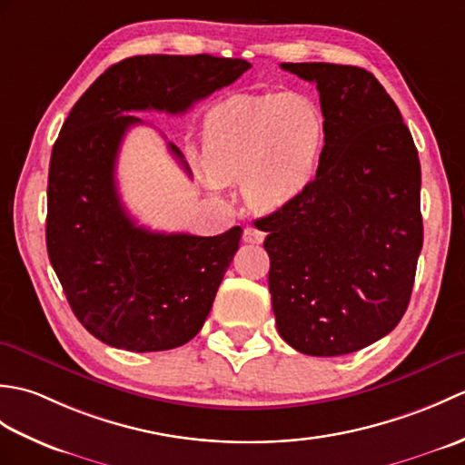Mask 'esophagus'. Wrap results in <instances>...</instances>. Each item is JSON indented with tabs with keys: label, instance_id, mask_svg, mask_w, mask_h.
<instances>
[{
	"label": "esophagus",
	"instance_id": "1",
	"mask_svg": "<svg viewBox=\"0 0 465 465\" xmlns=\"http://www.w3.org/2000/svg\"><path fill=\"white\" fill-rule=\"evenodd\" d=\"M265 238V233L262 230H258V227H245L243 230V242L245 243H262Z\"/></svg>",
	"mask_w": 465,
	"mask_h": 465
}]
</instances>
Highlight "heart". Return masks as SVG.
I'll return each mask as SVG.
<instances>
[{
  "mask_svg": "<svg viewBox=\"0 0 465 465\" xmlns=\"http://www.w3.org/2000/svg\"><path fill=\"white\" fill-rule=\"evenodd\" d=\"M325 142L318 105L300 94H238L203 117L202 155L210 183L242 182L253 212L273 213L310 190Z\"/></svg>",
  "mask_w": 465,
  "mask_h": 465,
  "instance_id": "obj_1",
  "label": "heart"
}]
</instances>
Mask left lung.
I'll return each mask as SVG.
<instances>
[{
  "label": "left lung",
  "instance_id": "left-lung-1",
  "mask_svg": "<svg viewBox=\"0 0 465 465\" xmlns=\"http://www.w3.org/2000/svg\"><path fill=\"white\" fill-rule=\"evenodd\" d=\"M320 92L318 173L268 232L275 323L293 350L343 355L388 335L408 310L423 243L418 150L398 105L355 65L282 64Z\"/></svg>",
  "mask_w": 465,
  "mask_h": 465
}]
</instances>
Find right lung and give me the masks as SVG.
I'll return each instance as SVG.
<instances>
[{
	"mask_svg": "<svg viewBox=\"0 0 465 465\" xmlns=\"http://www.w3.org/2000/svg\"><path fill=\"white\" fill-rule=\"evenodd\" d=\"M252 65L245 59L135 55L97 77L54 143L45 243L72 312L94 338L127 351L195 338L240 248L242 227L213 238L137 225L120 200L115 162L132 112L183 114ZM170 152L190 173L183 153Z\"/></svg>",
	"mask_w": 465,
	"mask_h": 465,
	"instance_id": "add662e5",
	"label": "right lung"
}]
</instances>
